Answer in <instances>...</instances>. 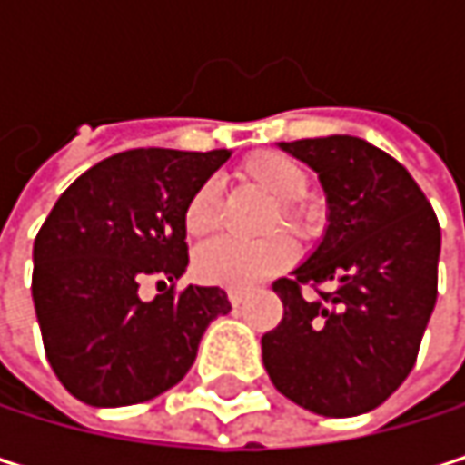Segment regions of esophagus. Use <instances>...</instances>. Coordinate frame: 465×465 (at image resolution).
Returning <instances> with one entry per match:
<instances>
[{"label": "esophagus", "instance_id": "esophagus-1", "mask_svg": "<svg viewBox=\"0 0 465 465\" xmlns=\"http://www.w3.org/2000/svg\"><path fill=\"white\" fill-rule=\"evenodd\" d=\"M244 299H247V291H242V288H232V291H229V302H232L233 307H239Z\"/></svg>", "mask_w": 465, "mask_h": 465}]
</instances>
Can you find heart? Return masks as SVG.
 <instances>
[{
  "label": "heart",
  "mask_w": 465,
  "mask_h": 465,
  "mask_svg": "<svg viewBox=\"0 0 465 465\" xmlns=\"http://www.w3.org/2000/svg\"><path fill=\"white\" fill-rule=\"evenodd\" d=\"M239 180L261 188L274 199V207L266 218V232L288 229L299 236L315 232L318 213L304 199L310 188V172L291 155L277 150H258L247 155L239 169ZM183 226L188 236L202 239L218 232L221 226V191L213 180L202 183L185 202ZM296 258V244L288 233H272L258 242L218 239L204 244L193 255V272L207 285L223 288H250L252 282L282 272Z\"/></svg>",
  "instance_id": "obj_1"
}]
</instances>
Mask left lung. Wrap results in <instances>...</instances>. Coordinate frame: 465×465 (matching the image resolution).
I'll use <instances>...</instances> for the list:
<instances>
[{
    "mask_svg": "<svg viewBox=\"0 0 465 465\" xmlns=\"http://www.w3.org/2000/svg\"><path fill=\"white\" fill-rule=\"evenodd\" d=\"M328 196L321 247L274 280L282 321L263 333V366L293 404L352 418L410 377L439 285L441 229L415 177L358 137L282 142Z\"/></svg>",
    "mask_w": 465,
    "mask_h": 465,
    "instance_id": "8db88e82",
    "label": "left lung"
}]
</instances>
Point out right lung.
Masks as SVG:
<instances>
[{"label":"right lung","instance_id":"1","mask_svg":"<svg viewBox=\"0 0 465 465\" xmlns=\"http://www.w3.org/2000/svg\"><path fill=\"white\" fill-rule=\"evenodd\" d=\"M232 150L137 147L83 172L35 239L32 296L50 369L91 407H132L177 385L232 310L221 288H177L183 210ZM159 291L147 302L140 284Z\"/></svg>","mask_w":465,"mask_h":465}]
</instances>
